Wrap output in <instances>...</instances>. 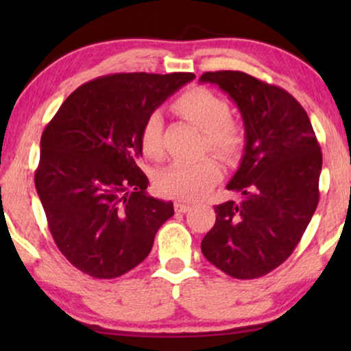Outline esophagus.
I'll return each instance as SVG.
<instances>
[{"instance_id": "1", "label": "esophagus", "mask_w": 351, "mask_h": 351, "mask_svg": "<svg viewBox=\"0 0 351 351\" xmlns=\"http://www.w3.org/2000/svg\"><path fill=\"white\" fill-rule=\"evenodd\" d=\"M190 209H191V204H189V203H182V201L176 203L177 213H186V210H190Z\"/></svg>"}]
</instances>
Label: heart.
Returning a JSON list of instances; mask_svg holds the SVG:
<instances>
[{
	"instance_id": "heart-1",
	"label": "heart",
	"mask_w": 351,
	"mask_h": 351,
	"mask_svg": "<svg viewBox=\"0 0 351 351\" xmlns=\"http://www.w3.org/2000/svg\"><path fill=\"white\" fill-rule=\"evenodd\" d=\"M174 108L185 119L204 132L206 147L223 158L234 156L241 148V131L230 121V105L208 89L186 90L176 100ZM162 118L158 112L148 114L141 131V143L145 155H162ZM220 167L210 158L199 161H176L158 176V190L166 196L182 199H196L219 179Z\"/></svg>"
}]
</instances>
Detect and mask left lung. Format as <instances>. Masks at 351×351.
Masks as SVG:
<instances>
[{
	"instance_id": "left-lung-1",
	"label": "left lung",
	"mask_w": 351,
	"mask_h": 351,
	"mask_svg": "<svg viewBox=\"0 0 351 351\" xmlns=\"http://www.w3.org/2000/svg\"><path fill=\"white\" fill-rule=\"evenodd\" d=\"M238 105L244 155L227 189L239 201L215 206V223L201 241L208 261L238 280L261 278L291 256L319 199L323 166L310 118L292 95L243 71H208Z\"/></svg>"
}]
</instances>
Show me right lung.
<instances>
[{
	"instance_id": "right-lung-1",
	"label": "right lung",
	"mask_w": 351,
	"mask_h": 351,
	"mask_svg": "<svg viewBox=\"0 0 351 351\" xmlns=\"http://www.w3.org/2000/svg\"><path fill=\"white\" fill-rule=\"evenodd\" d=\"M193 73H114L71 93L41 136L35 186L49 232L71 265L99 280L132 270L174 215L147 195L137 166L148 114Z\"/></svg>"
}]
</instances>
